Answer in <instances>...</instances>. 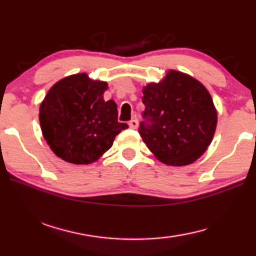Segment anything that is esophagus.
Masks as SVG:
<instances>
[{
	"label": "esophagus",
	"instance_id": "obj_1",
	"mask_svg": "<svg viewBox=\"0 0 256 256\" xmlns=\"http://www.w3.org/2000/svg\"><path fill=\"white\" fill-rule=\"evenodd\" d=\"M128 125H130V128H138V120H136V118L131 120H130Z\"/></svg>",
	"mask_w": 256,
	"mask_h": 256
}]
</instances>
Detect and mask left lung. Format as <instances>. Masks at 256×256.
Listing matches in <instances>:
<instances>
[{
    "instance_id": "1",
    "label": "left lung",
    "mask_w": 256,
    "mask_h": 256,
    "mask_svg": "<svg viewBox=\"0 0 256 256\" xmlns=\"http://www.w3.org/2000/svg\"><path fill=\"white\" fill-rule=\"evenodd\" d=\"M138 133L160 162L172 166L192 164L211 144L216 112L206 86L192 76L170 71L159 84L144 88Z\"/></svg>"
}]
</instances>
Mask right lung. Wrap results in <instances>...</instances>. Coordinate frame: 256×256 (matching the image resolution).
<instances>
[{
    "label": "right lung",
    "mask_w": 256,
    "mask_h": 256,
    "mask_svg": "<svg viewBox=\"0 0 256 256\" xmlns=\"http://www.w3.org/2000/svg\"><path fill=\"white\" fill-rule=\"evenodd\" d=\"M107 84L86 73L52 86L40 108L42 136L58 157L76 164H92L112 146L126 123L118 120V105L104 100Z\"/></svg>",
    "instance_id": "add662e5"
}]
</instances>
